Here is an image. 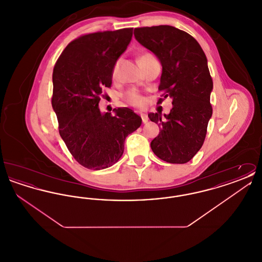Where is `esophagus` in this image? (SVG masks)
I'll list each match as a JSON object with an SVG mask.
<instances>
[{
    "label": "esophagus",
    "mask_w": 262,
    "mask_h": 262,
    "mask_svg": "<svg viewBox=\"0 0 262 262\" xmlns=\"http://www.w3.org/2000/svg\"><path fill=\"white\" fill-rule=\"evenodd\" d=\"M140 117H141V120H142L143 124L148 122V116L146 114H140Z\"/></svg>",
    "instance_id": "1"
}]
</instances>
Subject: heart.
I'll return each mask as SVG.
<instances>
[{
  "label": "heart",
  "mask_w": 262,
  "mask_h": 262,
  "mask_svg": "<svg viewBox=\"0 0 262 262\" xmlns=\"http://www.w3.org/2000/svg\"><path fill=\"white\" fill-rule=\"evenodd\" d=\"M145 56H149V54H144V55L140 56L139 59H141V58H143V57H145ZM119 64H120V61H117V62L114 63V66H113L112 72H111L113 77H115L116 75H117V72H118V69H119ZM125 98L129 104L137 105V106H141V105L143 104V102H144L142 96H141L138 92H137L136 90H129V91H127V92L125 93Z\"/></svg>",
  "instance_id": "obj_1"
}]
</instances>
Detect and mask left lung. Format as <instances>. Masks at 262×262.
Here are the masks:
<instances>
[{"label":"left lung","instance_id":"obj_1","mask_svg":"<svg viewBox=\"0 0 262 262\" xmlns=\"http://www.w3.org/2000/svg\"><path fill=\"white\" fill-rule=\"evenodd\" d=\"M135 37L159 59L162 75L158 89L173 104L164 118L160 112L148 114L150 121L161 125L151 149L163 161L185 164L201 148L212 116L213 81L206 56L194 38L174 26L137 27Z\"/></svg>","mask_w":262,"mask_h":262}]
</instances>
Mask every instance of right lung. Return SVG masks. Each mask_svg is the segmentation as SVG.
Here are the masks:
<instances>
[{
  "label": "right lung",
  "instance_id": "1",
  "mask_svg": "<svg viewBox=\"0 0 262 262\" xmlns=\"http://www.w3.org/2000/svg\"><path fill=\"white\" fill-rule=\"evenodd\" d=\"M133 28L89 33L73 40L53 71L52 107L59 133L75 160L90 170L111 167L122 157L125 137L141 118L124 107L101 113L102 89L111 88L114 63L127 48Z\"/></svg>",
  "mask_w": 262,
  "mask_h": 262
}]
</instances>
